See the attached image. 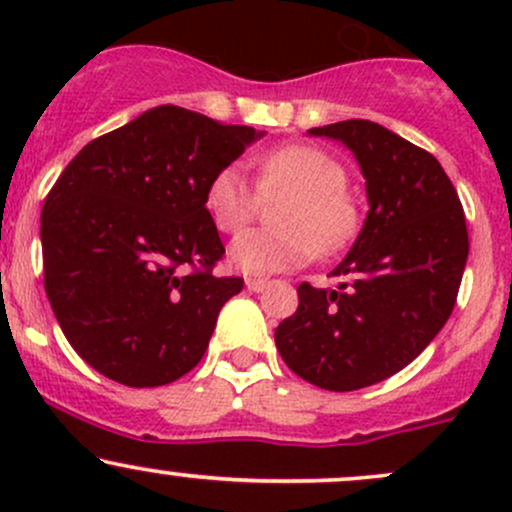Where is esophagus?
<instances>
[{
  "mask_svg": "<svg viewBox=\"0 0 512 512\" xmlns=\"http://www.w3.org/2000/svg\"><path fill=\"white\" fill-rule=\"evenodd\" d=\"M267 284H269L267 279H248V281H245V286H248V289L255 291V293H260V291L267 289Z\"/></svg>",
  "mask_w": 512,
  "mask_h": 512,
  "instance_id": "1",
  "label": "esophagus"
}]
</instances>
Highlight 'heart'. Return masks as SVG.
I'll list each match as a JSON object with an SVG mask.
<instances>
[{
	"label": "heart",
	"mask_w": 512,
	"mask_h": 512,
	"mask_svg": "<svg viewBox=\"0 0 512 512\" xmlns=\"http://www.w3.org/2000/svg\"><path fill=\"white\" fill-rule=\"evenodd\" d=\"M349 173L337 158L308 144L281 146L257 161V191L238 166L216 170L204 207L221 233L252 221L260 197L289 195L276 209L279 228H252L231 243V262L248 274H274L344 248L358 228V207L346 192Z\"/></svg>",
	"instance_id": "b5f03b06"
}]
</instances>
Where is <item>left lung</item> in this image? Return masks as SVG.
Listing matches in <instances>:
<instances>
[{
  "label": "left lung",
  "instance_id": "obj_1",
  "mask_svg": "<svg viewBox=\"0 0 512 512\" xmlns=\"http://www.w3.org/2000/svg\"><path fill=\"white\" fill-rule=\"evenodd\" d=\"M310 134L354 151L370 209L332 272L344 284L298 286V310L274 342L303 380L351 392L409 366L443 330L469 255L467 221L436 156L378 122L344 120Z\"/></svg>",
  "mask_w": 512,
  "mask_h": 512
}]
</instances>
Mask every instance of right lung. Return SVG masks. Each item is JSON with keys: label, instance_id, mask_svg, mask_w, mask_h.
Instances as JSON below:
<instances>
[{"label": "right lung", "instance_id": "right-lung-1", "mask_svg": "<svg viewBox=\"0 0 512 512\" xmlns=\"http://www.w3.org/2000/svg\"><path fill=\"white\" fill-rule=\"evenodd\" d=\"M158 105L88 142L40 214L45 293L91 368L129 387L190 373L240 276H216L223 243L204 207L216 170L260 139Z\"/></svg>", "mask_w": 512, "mask_h": 512}]
</instances>
